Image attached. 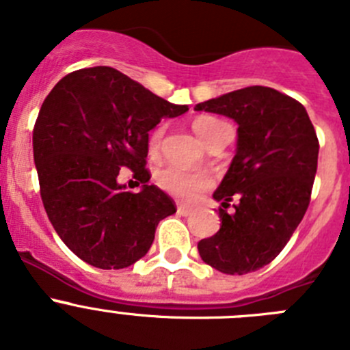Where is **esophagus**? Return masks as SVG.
Listing matches in <instances>:
<instances>
[{
    "instance_id": "esophagus-1",
    "label": "esophagus",
    "mask_w": 350,
    "mask_h": 350,
    "mask_svg": "<svg viewBox=\"0 0 350 350\" xmlns=\"http://www.w3.org/2000/svg\"><path fill=\"white\" fill-rule=\"evenodd\" d=\"M177 212L180 213V215H184V217H187V215H191V213H193V210H191L189 206L178 205V206H177Z\"/></svg>"
}]
</instances>
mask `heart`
<instances>
[{"label":"heart","instance_id":"heart-1","mask_svg":"<svg viewBox=\"0 0 350 350\" xmlns=\"http://www.w3.org/2000/svg\"><path fill=\"white\" fill-rule=\"evenodd\" d=\"M217 124H221V120L213 119V117L202 116L194 119L193 129L196 131V135L200 137V140L205 142L208 133L212 131ZM163 133L165 128L163 126H157L150 137H148V150L150 152H156L161 145V138H163ZM156 180L159 184V187L166 193L173 194V196L185 200V202H191L194 198H198V194H202L203 191H206L212 185V177L205 172H185V170L178 168V166H165L156 173Z\"/></svg>","mask_w":350,"mask_h":350}]
</instances>
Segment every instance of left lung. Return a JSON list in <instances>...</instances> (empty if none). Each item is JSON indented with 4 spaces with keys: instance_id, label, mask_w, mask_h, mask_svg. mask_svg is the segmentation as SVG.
Returning a JSON list of instances; mask_svg holds the SVG:
<instances>
[{
    "instance_id": "left-lung-1",
    "label": "left lung",
    "mask_w": 350,
    "mask_h": 350,
    "mask_svg": "<svg viewBox=\"0 0 350 350\" xmlns=\"http://www.w3.org/2000/svg\"><path fill=\"white\" fill-rule=\"evenodd\" d=\"M194 110L221 113L238 124L237 154L213 198L221 230L198 242L203 261L228 275L256 271L273 261L301 222L317 172L319 140L299 101L252 85ZM237 200L233 214L225 210Z\"/></svg>"
}]
</instances>
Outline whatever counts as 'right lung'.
Here are the masks:
<instances>
[{
	"label": "right lung",
	"instance_id": "obj_1",
	"mask_svg": "<svg viewBox=\"0 0 350 350\" xmlns=\"http://www.w3.org/2000/svg\"><path fill=\"white\" fill-rule=\"evenodd\" d=\"M173 105L110 66L68 73L43 101L33 129L40 194L55 233L73 254L101 270L144 258L159 221L177 212L166 193L148 185V131ZM129 167L142 184L129 193L116 182Z\"/></svg>",
	"mask_w": 350,
	"mask_h": 350
}]
</instances>
